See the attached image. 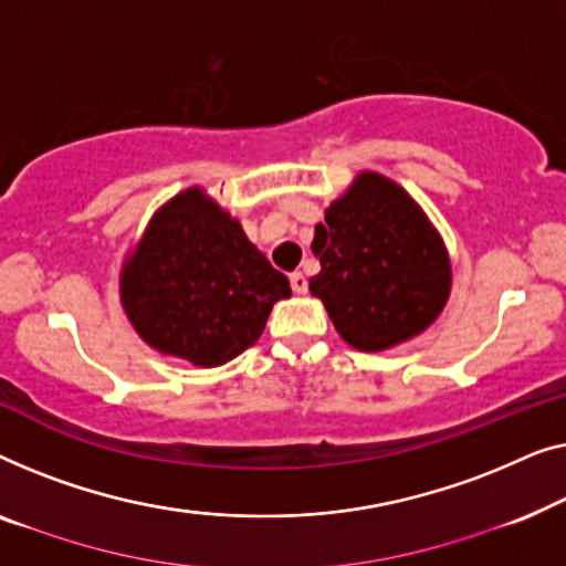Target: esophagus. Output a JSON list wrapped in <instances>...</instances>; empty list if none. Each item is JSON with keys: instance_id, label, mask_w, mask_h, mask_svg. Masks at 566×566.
Returning <instances> with one entry per match:
<instances>
[{"instance_id": "esophagus-1", "label": "esophagus", "mask_w": 566, "mask_h": 566, "mask_svg": "<svg viewBox=\"0 0 566 566\" xmlns=\"http://www.w3.org/2000/svg\"><path fill=\"white\" fill-rule=\"evenodd\" d=\"M290 284H292L294 294H305L307 292V280H305V274H302V272H292Z\"/></svg>"}]
</instances>
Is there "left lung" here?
<instances>
[{
	"label": "left lung",
	"instance_id": "8db88e82",
	"mask_svg": "<svg viewBox=\"0 0 566 566\" xmlns=\"http://www.w3.org/2000/svg\"><path fill=\"white\" fill-rule=\"evenodd\" d=\"M323 300L348 346L385 352L431 325L451 292V261L418 202L392 179L361 171L315 226Z\"/></svg>",
	"mask_w": 566,
	"mask_h": 566
}]
</instances>
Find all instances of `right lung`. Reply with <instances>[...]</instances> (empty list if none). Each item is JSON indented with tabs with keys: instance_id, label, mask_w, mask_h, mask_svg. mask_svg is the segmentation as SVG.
Here are the masks:
<instances>
[{
	"instance_id": "1",
	"label": "right lung",
	"mask_w": 566,
	"mask_h": 566,
	"mask_svg": "<svg viewBox=\"0 0 566 566\" xmlns=\"http://www.w3.org/2000/svg\"><path fill=\"white\" fill-rule=\"evenodd\" d=\"M290 294L286 276L200 187L150 218L120 276L138 336L195 366H220L256 344L274 302Z\"/></svg>"
}]
</instances>
